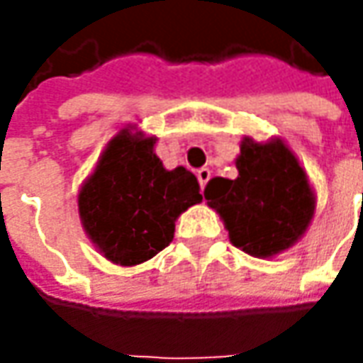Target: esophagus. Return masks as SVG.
<instances>
[{
	"instance_id": "obj_1",
	"label": "esophagus",
	"mask_w": 363,
	"mask_h": 363,
	"mask_svg": "<svg viewBox=\"0 0 363 363\" xmlns=\"http://www.w3.org/2000/svg\"><path fill=\"white\" fill-rule=\"evenodd\" d=\"M198 182H200V188H206V184L210 182V177H212V172L208 169V167H202V169H198Z\"/></svg>"
}]
</instances>
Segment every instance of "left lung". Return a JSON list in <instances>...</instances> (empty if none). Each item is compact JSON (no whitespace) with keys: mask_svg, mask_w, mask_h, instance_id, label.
I'll return each mask as SVG.
<instances>
[{"mask_svg":"<svg viewBox=\"0 0 363 363\" xmlns=\"http://www.w3.org/2000/svg\"><path fill=\"white\" fill-rule=\"evenodd\" d=\"M236 169V179L212 177L203 198L220 214L236 248L257 258L277 257L297 242L313 220L309 177L281 137H244Z\"/></svg>","mask_w":363,"mask_h":363,"instance_id":"obj_1","label":"left lung"}]
</instances>
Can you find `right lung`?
<instances>
[{"label":"right lung","instance_id":"obj_1","mask_svg":"<svg viewBox=\"0 0 363 363\" xmlns=\"http://www.w3.org/2000/svg\"><path fill=\"white\" fill-rule=\"evenodd\" d=\"M157 137L121 129L78 191V216L94 248L113 264L135 267L174 240L175 220L202 202L200 184L186 167L165 169Z\"/></svg>","mask_w":363,"mask_h":363}]
</instances>
